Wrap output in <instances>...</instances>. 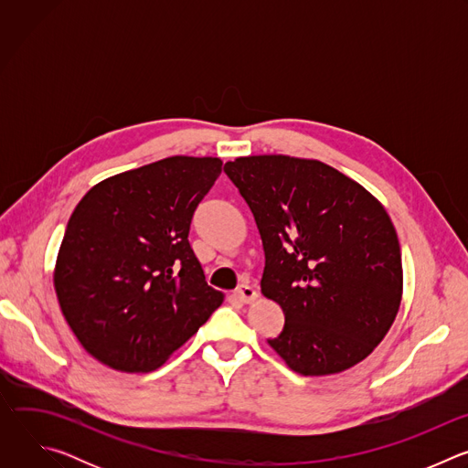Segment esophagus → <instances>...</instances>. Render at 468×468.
<instances>
[{
	"instance_id": "1",
	"label": "esophagus",
	"mask_w": 468,
	"mask_h": 468,
	"mask_svg": "<svg viewBox=\"0 0 468 468\" xmlns=\"http://www.w3.org/2000/svg\"><path fill=\"white\" fill-rule=\"evenodd\" d=\"M235 296L237 300H240L242 303H251L253 300H257V291L250 285H240L237 291H235Z\"/></svg>"
}]
</instances>
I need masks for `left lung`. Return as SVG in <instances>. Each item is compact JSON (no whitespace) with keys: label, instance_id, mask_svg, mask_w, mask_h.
<instances>
[{"label":"left lung","instance_id":"8db88e82","mask_svg":"<svg viewBox=\"0 0 468 468\" xmlns=\"http://www.w3.org/2000/svg\"><path fill=\"white\" fill-rule=\"evenodd\" d=\"M224 172L262 240L261 292L285 314L271 348L302 376L337 374L368 357L404 292L398 235L379 199L316 159L248 155Z\"/></svg>","mask_w":468,"mask_h":468}]
</instances>
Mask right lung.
<instances>
[{
  "mask_svg": "<svg viewBox=\"0 0 468 468\" xmlns=\"http://www.w3.org/2000/svg\"><path fill=\"white\" fill-rule=\"evenodd\" d=\"M218 157L174 155L94 185L66 226L53 287L81 346L120 372H152L206 324L224 294L188 244Z\"/></svg>",
  "mask_w": 468,
  "mask_h": 468,
  "instance_id": "obj_1",
  "label": "right lung"
}]
</instances>
